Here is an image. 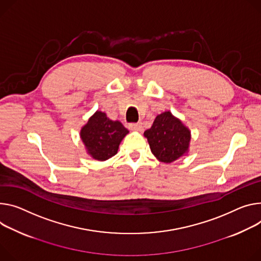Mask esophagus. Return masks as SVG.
I'll use <instances>...</instances> for the list:
<instances>
[{
	"mask_svg": "<svg viewBox=\"0 0 261 261\" xmlns=\"http://www.w3.org/2000/svg\"><path fill=\"white\" fill-rule=\"evenodd\" d=\"M129 128H130V130H132V131H140V130H141V124H140V123H137V124H130V125H129Z\"/></svg>",
	"mask_w": 261,
	"mask_h": 261,
	"instance_id": "esophagus-1",
	"label": "esophagus"
}]
</instances>
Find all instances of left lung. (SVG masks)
Instances as JSON below:
<instances>
[{
	"label": "left lung",
	"instance_id": "1",
	"mask_svg": "<svg viewBox=\"0 0 261 261\" xmlns=\"http://www.w3.org/2000/svg\"><path fill=\"white\" fill-rule=\"evenodd\" d=\"M144 135L153 155L163 163H172L185 156L192 139L191 130L170 111L158 114Z\"/></svg>",
	"mask_w": 261,
	"mask_h": 261
}]
</instances>
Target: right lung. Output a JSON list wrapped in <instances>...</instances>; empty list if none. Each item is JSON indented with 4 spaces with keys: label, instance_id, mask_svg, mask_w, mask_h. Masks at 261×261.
Listing matches in <instances>:
<instances>
[{
    "label": "right lung",
    "instance_id": "add662e5",
    "mask_svg": "<svg viewBox=\"0 0 261 261\" xmlns=\"http://www.w3.org/2000/svg\"><path fill=\"white\" fill-rule=\"evenodd\" d=\"M128 133L121 122L109 120L105 112L98 110L81 128L80 137L91 158L105 161L117 153L121 141Z\"/></svg>",
    "mask_w": 261,
    "mask_h": 261
}]
</instances>
